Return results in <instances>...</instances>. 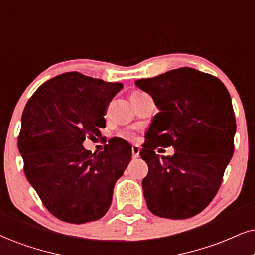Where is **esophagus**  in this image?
<instances>
[{
	"label": "esophagus",
	"mask_w": 255,
	"mask_h": 255,
	"mask_svg": "<svg viewBox=\"0 0 255 255\" xmlns=\"http://www.w3.org/2000/svg\"><path fill=\"white\" fill-rule=\"evenodd\" d=\"M139 152H140L139 145H132V157L133 158H137V157L139 156Z\"/></svg>",
	"instance_id": "34e87169"
}]
</instances>
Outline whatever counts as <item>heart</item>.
<instances>
[{
  "instance_id": "heart-1",
  "label": "heart",
  "mask_w": 255,
  "mask_h": 255,
  "mask_svg": "<svg viewBox=\"0 0 255 255\" xmlns=\"http://www.w3.org/2000/svg\"><path fill=\"white\" fill-rule=\"evenodd\" d=\"M134 93H142V92H134ZM121 137L124 138V139H131L133 138V133L131 131H123L121 133Z\"/></svg>"
}]
</instances>
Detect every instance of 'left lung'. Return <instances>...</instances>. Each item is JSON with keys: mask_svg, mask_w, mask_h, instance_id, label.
Wrapping results in <instances>:
<instances>
[{"mask_svg": "<svg viewBox=\"0 0 255 255\" xmlns=\"http://www.w3.org/2000/svg\"><path fill=\"white\" fill-rule=\"evenodd\" d=\"M159 112L145 134L140 157L149 166L143 191L159 218L188 219L212 202L234 152L237 130L228 90L214 75L181 67L136 81ZM172 146V156L157 148Z\"/></svg>", "mask_w": 255, "mask_h": 255, "instance_id": "obj_1", "label": "left lung"}]
</instances>
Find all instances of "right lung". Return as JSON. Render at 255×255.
Segmentation results:
<instances>
[{
	"label": "right lung",
	"mask_w": 255,
	"mask_h": 255,
	"mask_svg": "<svg viewBox=\"0 0 255 255\" xmlns=\"http://www.w3.org/2000/svg\"><path fill=\"white\" fill-rule=\"evenodd\" d=\"M122 87L67 72L41 85L24 106L17 140L24 175L61 221H96L111 206L113 187L131 161V145L115 137L92 153L83 143L102 137L104 116Z\"/></svg>",
	"instance_id": "obj_1"
}]
</instances>
